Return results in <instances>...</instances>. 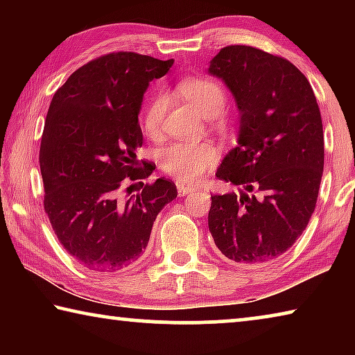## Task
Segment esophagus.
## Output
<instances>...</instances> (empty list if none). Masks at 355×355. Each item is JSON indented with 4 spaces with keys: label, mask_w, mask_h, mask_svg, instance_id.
Listing matches in <instances>:
<instances>
[{
    "label": "esophagus",
    "mask_w": 355,
    "mask_h": 355,
    "mask_svg": "<svg viewBox=\"0 0 355 355\" xmlns=\"http://www.w3.org/2000/svg\"><path fill=\"white\" fill-rule=\"evenodd\" d=\"M177 189H178V196L180 197H184L191 194V192H194L196 188H192L189 184H184V183H177Z\"/></svg>",
    "instance_id": "34e87169"
}]
</instances>
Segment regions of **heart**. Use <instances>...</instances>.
<instances>
[{
	"label": "heart",
	"mask_w": 355,
	"mask_h": 355,
	"mask_svg": "<svg viewBox=\"0 0 355 355\" xmlns=\"http://www.w3.org/2000/svg\"><path fill=\"white\" fill-rule=\"evenodd\" d=\"M178 94L199 111L202 116L216 117L227 105L225 89L208 78H188L178 84ZM167 110V97L156 94L144 112V131L155 137L159 135ZM218 159V152L211 144L173 142L161 150L159 166L167 175L180 182H194L202 177Z\"/></svg>",
	"instance_id": "heart-1"
}]
</instances>
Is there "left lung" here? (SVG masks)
<instances>
[{"label": "left lung", "mask_w": 355, "mask_h": 355, "mask_svg": "<svg viewBox=\"0 0 355 355\" xmlns=\"http://www.w3.org/2000/svg\"><path fill=\"white\" fill-rule=\"evenodd\" d=\"M208 71L239 111L238 146L216 177L241 188L211 196L209 232L230 261H272L302 235L320 192L324 135L313 89L288 59L249 45L222 48Z\"/></svg>", "instance_id": "obj_1"}]
</instances>
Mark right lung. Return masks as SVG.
Segmentation results:
<instances>
[{"label":"right lung","instance_id":"1","mask_svg":"<svg viewBox=\"0 0 355 355\" xmlns=\"http://www.w3.org/2000/svg\"><path fill=\"white\" fill-rule=\"evenodd\" d=\"M172 64L110 53L75 70L53 95L39 153L44 208L62 248L91 271L116 272L136 263L156 216L177 197L171 180L144 184L155 167L136 158L144 92ZM133 181L143 191L122 200Z\"/></svg>","mask_w":355,"mask_h":355}]
</instances>
